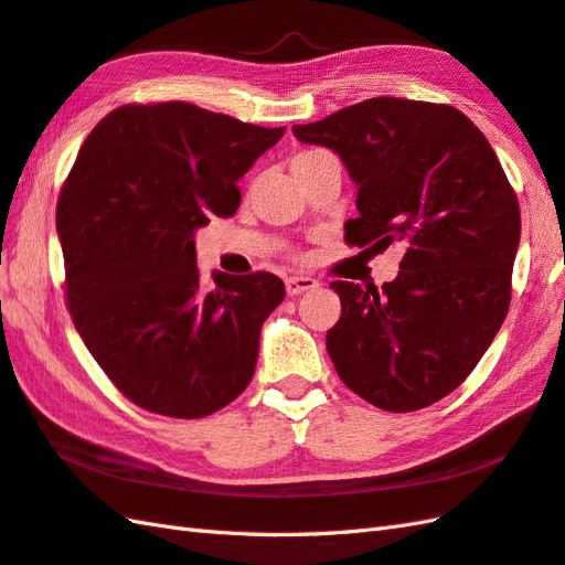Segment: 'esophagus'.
<instances>
[{"mask_svg": "<svg viewBox=\"0 0 565 565\" xmlns=\"http://www.w3.org/2000/svg\"><path fill=\"white\" fill-rule=\"evenodd\" d=\"M319 287V280L309 278V275H292V278L285 280V290L287 295H301V292H309Z\"/></svg>", "mask_w": 565, "mask_h": 565, "instance_id": "34e87169", "label": "esophagus"}]
</instances>
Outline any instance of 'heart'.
Returning a JSON list of instances; mask_svg holds the SVG:
<instances>
[{
	"instance_id": "b5f03b06",
	"label": "heart",
	"mask_w": 565,
	"mask_h": 565,
	"mask_svg": "<svg viewBox=\"0 0 565 565\" xmlns=\"http://www.w3.org/2000/svg\"><path fill=\"white\" fill-rule=\"evenodd\" d=\"M323 156H328V153H323V150H299V153L292 156L290 168H292V172L297 174V172H301L305 168H309V164H313L316 160H321ZM290 256H292L295 260H305V254H301V252H292Z\"/></svg>"
}]
</instances>
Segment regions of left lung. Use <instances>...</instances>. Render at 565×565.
<instances>
[{"instance_id": "1", "label": "left lung", "mask_w": 565, "mask_h": 565, "mask_svg": "<svg viewBox=\"0 0 565 565\" xmlns=\"http://www.w3.org/2000/svg\"><path fill=\"white\" fill-rule=\"evenodd\" d=\"M333 148L356 184L345 242L405 244L393 282L335 280L326 348L338 376L388 412L429 407L472 374L511 307L520 205L487 136L441 103L369 98L297 124Z\"/></svg>"}]
</instances>
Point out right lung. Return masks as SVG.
<instances>
[{"label": "right lung", "instance_id": "obj_1", "mask_svg": "<svg viewBox=\"0 0 565 565\" xmlns=\"http://www.w3.org/2000/svg\"><path fill=\"white\" fill-rule=\"evenodd\" d=\"M282 131L182 100L129 103L81 146L57 201L66 307L134 405L201 419L249 386L285 285L256 270L203 287L194 232L239 209L237 179Z\"/></svg>", "mask_w": 565, "mask_h": 565}]
</instances>
